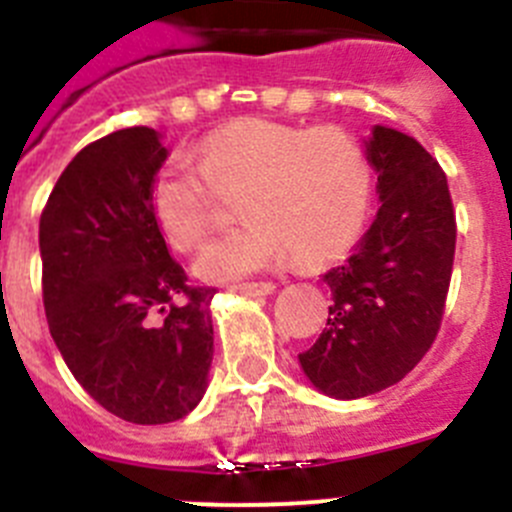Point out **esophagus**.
<instances>
[{"label": "esophagus", "instance_id": "obj_1", "mask_svg": "<svg viewBox=\"0 0 512 512\" xmlns=\"http://www.w3.org/2000/svg\"><path fill=\"white\" fill-rule=\"evenodd\" d=\"M235 292L238 295H246V297H264V295H271L274 289H277V284L271 282H248V284H235Z\"/></svg>", "mask_w": 512, "mask_h": 512}]
</instances>
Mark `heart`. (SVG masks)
<instances>
[{
	"label": "heart",
	"mask_w": 512,
	"mask_h": 512,
	"mask_svg": "<svg viewBox=\"0 0 512 512\" xmlns=\"http://www.w3.org/2000/svg\"><path fill=\"white\" fill-rule=\"evenodd\" d=\"M151 182L153 223L176 251H192L210 228L212 202L238 197L246 223L207 243L194 259L202 282L228 284L282 261L318 266L338 259L364 228L372 164L356 135L338 125L248 120L212 130Z\"/></svg>",
	"instance_id": "b5f03b06"
}]
</instances>
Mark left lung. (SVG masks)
Wrapping results in <instances>:
<instances>
[{
	"label": "left lung",
	"instance_id": "left-lung-1",
	"mask_svg": "<svg viewBox=\"0 0 512 512\" xmlns=\"http://www.w3.org/2000/svg\"><path fill=\"white\" fill-rule=\"evenodd\" d=\"M379 210L343 266L330 269L328 328L300 354L323 395L356 400L400 382L441 328L456 248L449 184L418 140L374 125L364 140Z\"/></svg>",
	"mask_w": 512,
	"mask_h": 512
}]
</instances>
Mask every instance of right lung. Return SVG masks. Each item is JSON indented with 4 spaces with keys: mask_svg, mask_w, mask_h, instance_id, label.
<instances>
[{
    "mask_svg": "<svg viewBox=\"0 0 512 512\" xmlns=\"http://www.w3.org/2000/svg\"><path fill=\"white\" fill-rule=\"evenodd\" d=\"M166 158L153 128L104 135L63 169L40 215L53 341L104 410L138 425L192 413L215 351V289L189 287L148 205Z\"/></svg>",
    "mask_w": 512,
    "mask_h": 512,
    "instance_id": "right-lung-1",
    "label": "right lung"
}]
</instances>
